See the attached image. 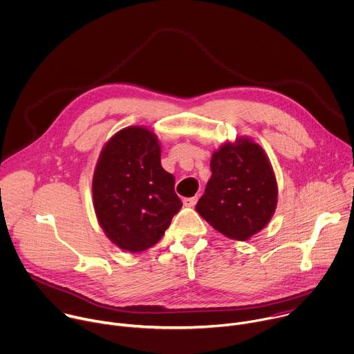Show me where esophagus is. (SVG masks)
Masks as SVG:
<instances>
[{"instance_id": "1", "label": "esophagus", "mask_w": 354, "mask_h": 354, "mask_svg": "<svg viewBox=\"0 0 354 354\" xmlns=\"http://www.w3.org/2000/svg\"><path fill=\"white\" fill-rule=\"evenodd\" d=\"M184 205L185 206H188V207H192V206H195L196 205V202H198V196H192V198H184Z\"/></svg>"}]
</instances>
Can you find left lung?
<instances>
[{"instance_id": "left-lung-1", "label": "left lung", "mask_w": 354, "mask_h": 354, "mask_svg": "<svg viewBox=\"0 0 354 354\" xmlns=\"http://www.w3.org/2000/svg\"><path fill=\"white\" fill-rule=\"evenodd\" d=\"M210 170L196 212L229 239H251L269 223L277 205V183L266 153L241 136L212 155Z\"/></svg>"}]
</instances>
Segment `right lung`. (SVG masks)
Instances as JSON below:
<instances>
[{
  "label": "right lung",
  "mask_w": 354,
  "mask_h": 354,
  "mask_svg": "<svg viewBox=\"0 0 354 354\" xmlns=\"http://www.w3.org/2000/svg\"><path fill=\"white\" fill-rule=\"evenodd\" d=\"M174 183L162 167L160 144L151 129L127 127L114 133L92 181L96 218L110 241L129 252L153 247L183 206Z\"/></svg>",
  "instance_id": "add662e5"
}]
</instances>
